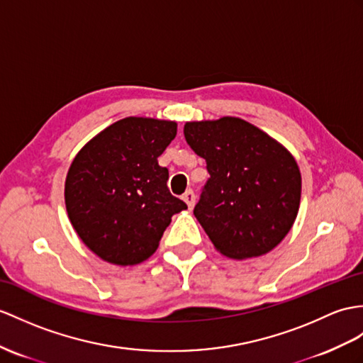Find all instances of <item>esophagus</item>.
I'll use <instances>...</instances> for the list:
<instances>
[{
    "label": "esophagus",
    "instance_id": "obj_1",
    "mask_svg": "<svg viewBox=\"0 0 363 363\" xmlns=\"http://www.w3.org/2000/svg\"><path fill=\"white\" fill-rule=\"evenodd\" d=\"M182 199H183L184 201H186V205H188L189 209H192L194 205H196V194H194L192 189H188L186 192H184Z\"/></svg>",
    "mask_w": 363,
    "mask_h": 363
}]
</instances>
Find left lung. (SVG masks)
<instances>
[{
	"label": "left lung",
	"mask_w": 363,
	"mask_h": 363,
	"mask_svg": "<svg viewBox=\"0 0 363 363\" xmlns=\"http://www.w3.org/2000/svg\"><path fill=\"white\" fill-rule=\"evenodd\" d=\"M184 138L209 179L194 216L229 259L259 257L284 240L298 212L302 177L279 141L235 117L189 121Z\"/></svg>",
	"instance_id": "obj_1"
}]
</instances>
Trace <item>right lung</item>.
Instances as JSON below:
<instances>
[{
    "mask_svg": "<svg viewBox=\"0 0 363 363\" xmlns=\"http://www.w3.org/2000/svg\"><path fill=\"white\" fill-rule=\"evenodd\" d=\"M177 123L128 117L83 146L69 167L65 201L78 237L104 262L137 264L157 251L171 217L188 209L158 164Z\"/></svg>",
    "mask_w": 363,
    "mask_h": 363,
    "instance_id": "right-lung-1",
    "label": "right lung"
}]
</instances>
